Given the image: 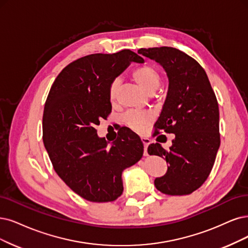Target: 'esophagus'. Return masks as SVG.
<instances>
[{
	"instance_id": "34e87169",
	"label": "esophagus",
	"mask_w": 248,
	"mask_h": 248,
	"mask_svg": "<svg viewBox=\"0 0 248 248\" xmlns=\"http://www.w3.org/2000/svg\"><path fill=\"white\" fill-rule=\"evenodd\" d=\"M141 140H142V142L144 144V155H148L147 148H148V146H149L151 140L149 138H147V137H141Z\"/></svg>"
}]
</instances>
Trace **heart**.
<instances>
[{
  "label": "heart",
  "mask_w": 248,
  "mask_h": 248,
  "mask_svg": "<svg viewBox=\"0 0 248 248\" xmlns=\"http://www.w3.org/2000/svg\"><path fill=\"white\" fill-rule=\"evenodd\" d=\"M132 78L138 87L147 95L155 93L161 82L160 72L151 65H142L132 72ZM119 80L114 79L109 87V100L114 103L117 99ZM151 115L147 112H127L124 116V124L135 131H142L151 122Z\"/></svg>",
  "instance_id": "1"
}]
</instances>
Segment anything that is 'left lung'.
Instances as JSON below:
<instances>
[{"instance_id": "obj_1", "label": "left lung", "mask_w": 248, "mask_h": 248, "mask_svg": "<svg viewBox=\"0 0 248 248\" xmlns=\"http://www.w3.org/2000/svg\"><path fill=\"white\" fill-rule=\"evenodd\" d=\"M138 53L159 63L169 78L167 99L153 136L162 131L175 134V139L168 150L159 143L149 145L150 155L170 164L154 185L168 195L191 194L208 178L221 143L216 94L205 70L186 53L171 47L142 48Z\"/></svg>"}]
</instances>
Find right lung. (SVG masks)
<instances>
[{
	"mask_svg": "<svg viewBox=\"0 0 248 248\" xmlns=\"http://www.w3.org/2000/svg\"><path fill=\"white\" fill-rule=\"evenodd\" d=\"M132 61L144 59L131 50L78 58L62 69L45 103L43 141L53 168L73 192L92 202L121 196L124 170L143 156L136 134L124 132L107 147L95 129L111 112L110 85Z\"/></svg>",
	"mask_w": 248,
	"mask_h": 248,
	"instance_id": "right-lung-1",
	"label": "right lung"
}]
</instances>
